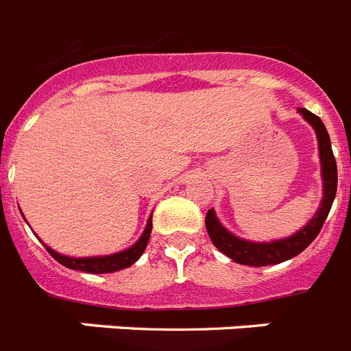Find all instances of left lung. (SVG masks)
Returning <instances> with one entry per match:
<instances>
[{"label": "left lung", "mask_w": 351, "mask_h": 351, "mask_svg": "<svg viewBox=\"0 0 351 351\" xmlns=\"http://www.w3.org/2000/svg\"><path fill=\"white\" fill-rule=\"evenodd\" d=\"M298 112L302 114L304 120L315 129L316 139H318V154L319 164H322V182H323V197L319 201V206L316 213L311 217L306 226L300 228L297 233L289 234L286 239L272 240V242H251V240L240 239L226 228L222 226L217 219L213 208L208 210L205 219L206 231L210 234V240L213 245L240 265H249V267H267V265L282 263L286 260H291L298 256L311 242L318 237L323 222L327 219L328 212L332 208L334 197L337 191V166L336 158L332 154L330 136L323 121L316 114L304 108H298Z\"/></svg>", "instance_id": "left-lung-1"}]
</instances>
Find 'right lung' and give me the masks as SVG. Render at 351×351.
<instances>
[{
  "label": "right lung",
  "mask_w": 351,
  "mask_h": 351,
  "mask_svg": "<svg viewBox=\"0 0 351 351\" xmlns=\"http://www.w3.org/2000/svg\"><path fill=\"white\" fill-rule=\"evenodd\" d=\"M152 233V215L146 222V228L143 231V234L138 239V242L130 245L129 249L125 251L114 252V254L108 256H88V258H72V256H65L56 252L54 249L47 247L49 254L53 256L58 263H62L63 267L72 268V270H79V272H88V274H111L118 272V270H123V268H129L130 265H134L136 261L141 258V254L145 252L146 243L150 240Z\"/></svg>",
  "instance_id": "1"
}]
</instances>
